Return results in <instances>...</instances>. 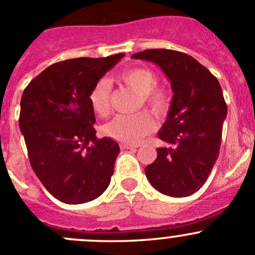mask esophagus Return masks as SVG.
<instances>
[{"label": "esophagus", "instance_id": "obj_1", "mask_svg": "<svg viewBox=\"0 0 255 255\" xmlns=\"http://www.w3.org/2000/svg\"><path fill=\"white\" fill-rule=\"evenodd\" d=\"M137 145H133V144H127V143H122L121 144V149H135Z\"/></svg>", "mask_w": 255, "mask_h": 255}]
</instances>
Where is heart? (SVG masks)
Instances as JSON below:
<instances>
[{"mask_svg":"<svg viewBox=\"0 0 255 255\" xmlns=\"http://www.w3.org/2000/svg\"><path fill=\"white\" fill-rule=\"evenodd\" d=\"M120 80L140 95L142 104L155 115L161 116L169 106V95L163 87H156L155 73L146 68H132L123 71ZM91 109L99 116H106L111 109V84L101 79L89 95ZM154 129V121L146 112L118 115L106 126L105 132L111 138L125 143H139Z\"/></svg>","mask_w":255,"mask_h":255,"instance_id":"1","label":"heart"}]
</instances>
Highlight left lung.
<instances>
[{
	"instance_id": "1",
	"label": "left lung",
	"mask_w": 255,
	"mask_h": 255,
	"mask_svg": "<svg viewBox=\"0 0 255 255\" xmlns=\"http://www.w3.org/2000/svg\"><path fill=\"white\" fill-rule=\"evenodd\" d=\"M132 58L153 61L171 82L174 96L145 175L154 189L173 197L190 196L206 182L220 154L227 105L218 80L196 59L170 49H148Z\"/></svg>"
}]
</instances>
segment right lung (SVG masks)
Segmentation results:
<instances>
[{
    "label": "right lung",
    "instance_id": "obj_1",
    "mask_svg": "<svg viewBox=\"0 0 255 255\" xmlns=\"http://www.w3.org/2000/svg\"><path fill=\"white\" fill-rule=\"evenodd\" d=\"M125 53L76 58L48 66L20 100L19 129L35 175L55 199L78 205L109 187L120 153L111 138H97L89 95Z\"/></svg>",
    "mask_w": 255,
    "mask_h": 255
}]
</instances>
